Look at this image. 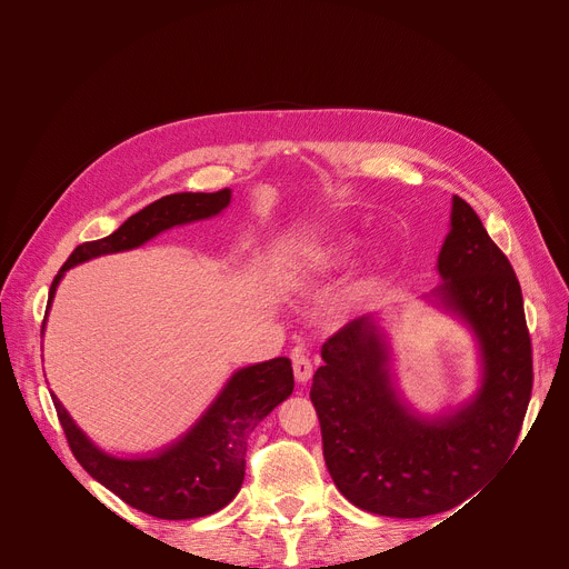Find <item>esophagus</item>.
<instances>
[{
    "instance_id": "1",
    "label": "esophagus",
    "mask_w": 569,
    "mask_h": 569,
    "mask_svg": "<svg viewBox=\"0 0 569 569\" xmlns=\"http://www.w3.org/2000/svg\"><path fill=\"white\" fill-rule=\"evenodd\" d=\"M292 373H295L297 382H307L313 376V365L302 350L292 352Z\"/></svg>"
}]
</instances>
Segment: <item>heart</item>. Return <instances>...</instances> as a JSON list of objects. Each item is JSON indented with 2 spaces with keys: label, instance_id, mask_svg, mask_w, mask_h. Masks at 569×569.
Returning a JSON list of instances; mask_svg holds the SVG:
<instances>
[{
  "label": "heart",
  "instance_id": "heart-1",
  "mask_svg": "<svg viewBox=\"0 0 569 569\" xmlns=\"http://www.w3.org/2000/svg\"><path fill=\"white\" fill-rule=\"evenodd\" d=\"M355 253H357V242H355L352 237L339 239V242L330 244L318 256V260L313 264V277L316 274H325V272H332V269H339V267L348 264L355 258Z\"/></svg>",
  "mask_w": 569,
  "mask_h": 569
}]
</instances>
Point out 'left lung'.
<instances>
[{
  "label": "left lung",
  "mask_w": 569,
  "mask_h": 569,
  "mask_svg": "<svg viewBox=\"0 0 569 569\" xmlns=\"http://www.w3.org/2000/svg\"><path fill=\"white\" fill-rule=\"evenodd\" d=\"M438 272L440 302L482 343L485 382L472 403L438 422L412 417L392 390L371 316L346 322L322 343L325 365L311 385L327 470L352 505L380 517L420 519L470 498L510 459L532 392L519 279L459 196Z\"/></svg>",
  "instance_id": "left-lung-1"
}]
</instances>
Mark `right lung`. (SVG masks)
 Listing matches in <instances>:
<instances>
[{"label":"right lung","mask_w":569,"mask_h":569,"mask_svg":"<svg viewBox=\"0 0 569 569\" xmlns=\"http://www.w3.org/2000/svg\"><path fill=\"white\" fill-rule=\"evenodd\" d=\"M230 189L214 193H172L129 217L112 234L82 242L52 279L48 302L69 267L144 244L161 230L219 214ZM288 357L237 371L202 420L170 450L152 459H114L84 438L64 406L52 397L59 425L78 463L136 510L157 519H198L219 512L244 482V455L251 431L292 395Z\"/></svg>","instance_id":"add662e5"}]
</instances>
